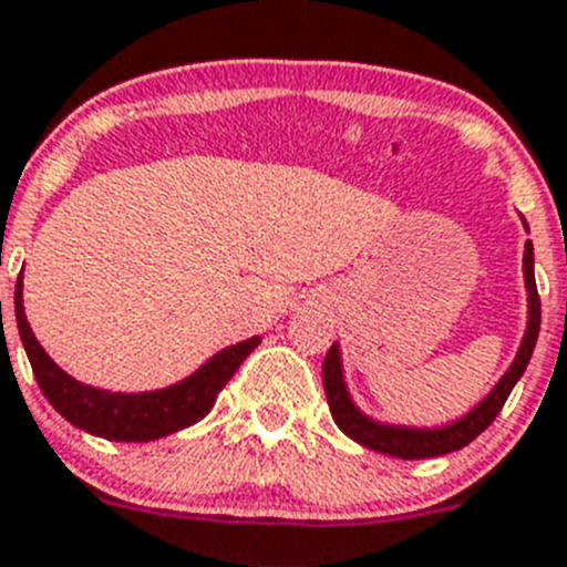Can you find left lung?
<instances>
[{"instance_id": "obj_1", "label": "left lung", "mask_w": 567, "mask_h": 567, "mask_svg": "<svg viewBox=\"0 0 567 567\" xmlns=\"http://www.w3.org/2000/svg\"><path fill=\"white\" fill-rule=\"evenodd\" d=\"M523 226H526V220H523ZM523 279H526L528 293V321L526 332H523L520 349H517L515 361L506 369L504 378L492 385L489 394H486L475 409H470L462 420L447 422V425L442 427L389 425V422L372 420V416H367L355 403H352L347 380H343L341 349H338V343H332L321 372H324L327 403H330V414L332 420H336V425L341 427L349 439H355L358 444L369 447V451L385 453V456L394 458H433L444 456V453L462 451L464 444L473 442L481 431H486V427L492 425V420H495L498 411L504 409L506 396L512 394V389H515V383L523 378L528 361H532L534 343H537L539 336V296L537 282H534L532 240H526V251H523Z\"/></svg>"}]
</instances>
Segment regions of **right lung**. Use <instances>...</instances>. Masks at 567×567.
Returning a JSON list of instances; mask_svg holds the SVG:
<instances>
[{"label":"right lung","mask_w":567,"mask_h":567,"mask_svg":"<svg viewBox=\"0 0 567 567\" xmlns=\"http://www.w3.org/2000/svg\"><path fill=\"white\" fill-rule=\"evenodd\" d=\"M13 305L21 343H24L35 380H39V389L44 391L52 409L81 431L111 439V442H153V439L171 436V433L204 420L218 400L220 389L229 383L231 374L262 341L259 336H254L235 347L220 349L218 355H212L198 372L184 378L182 383L167 385V389L123 394V391H105L81 383L47 355L24 316L21 277L16 279Z\"/></svg>","instance_id":"1"}]
</instances>
